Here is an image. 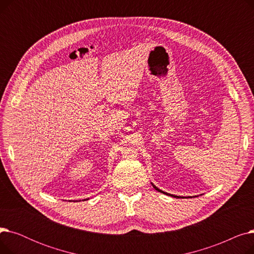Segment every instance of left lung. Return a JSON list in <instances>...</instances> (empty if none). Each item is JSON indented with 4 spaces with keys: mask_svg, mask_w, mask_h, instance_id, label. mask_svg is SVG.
<instances>
[{
    "mask_svg": "<svg viewBox=\"0 0 254 254\" xmlns=\"http://www.w3.org/2000/svg\"><path fill=\"white\" fill-rule=\"evenodd\" d=\"M153 185V184H152ZM153 188L157 190V191H159V192H163V193H165V194H167V195H172V196H174V197H181V196H178V195H174V194H170V193H167V192H165V191H163V190H158L155 185H153Z\"/></svg>",
    "mask_w": 254,
    "mask_h": 254,
    "instance_id": "obj_1",
    "label": "left lung"
}]
</instances>
